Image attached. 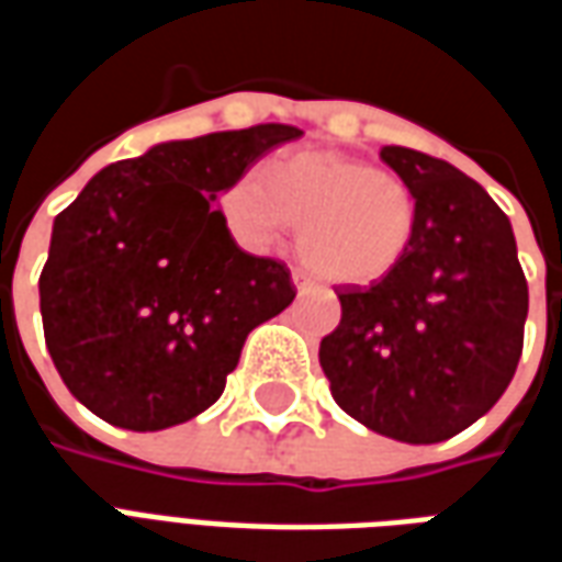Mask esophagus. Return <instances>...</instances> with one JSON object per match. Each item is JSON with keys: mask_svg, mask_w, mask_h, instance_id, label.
<instances>
[{"mask_svg": "<svg viewBox=\"0 0 562 562\" xmlns=\"http://www.w3.org/2000/svg\"><path fill=\"white\" fill-rule=\"evenodd\" d=\"M292 280H294V285H297V292H306V289H313V277H310V273H306V270H301V268H294L292 270Z\"/></svg>", "mask_w": 562, "mask_h": 562, "instance_id": "1", "label": "esophagus"}]
</instances>
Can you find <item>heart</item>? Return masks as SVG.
Returning a JSON list of instances; mask_svg holds the SVG:
<instances>
[{"label": "heart", "mask_w": 562, "mask_h": 562, "mask_svg": "<svg viewBox=\"0 0 562 562\" xmlns=\"http://www.w3.org/2000/svg\"><path fill=\"white\" fill-rule=\"evenodd\" d=\"M225 228L249 249H270L301 225V256L330 282L370 285L409 256L418 232L413 186L328 149L277 159L268 180L246 171L222 189Z\"/></svg>", "instance_id": "heart-1"}]
</instances>
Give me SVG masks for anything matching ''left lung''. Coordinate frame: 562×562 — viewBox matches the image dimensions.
<instances>
[{
	"instance_id": "left-lung-1",
	"label": "left lung",
	"mask_w": 562,
	"mask_h": 562,
	"mask_svg": "<svg viewBox=\"0 0 562 562\" xmlns=\"http://www.w3.org/2000/svg\"><path fill=\"white\" fill-rule=\"evenodd\" d=\"M379 156L418 198L415 244L385 280L337 289L342 316L318 364L355 422L430 446L503 397L530 294L512 222L482 186L418 149L382 147Z\"/></svg>"
}]
</instances>
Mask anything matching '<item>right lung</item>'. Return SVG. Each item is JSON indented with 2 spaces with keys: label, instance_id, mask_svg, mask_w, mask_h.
Here are the masks:
<instances>
[{
  "label": "right lung",
  "instance_id": "right-lung-1",
  "mask_svg": "<svg viewBox=\"0 0 562 562\" xmlns=\"http://www.w3.org/2000/svg\"><path fill=\"white\" fill-rule=\"evenodd\" d=\"M280 123L168 140L108 165L54 222L38 277L47 352L90 413L165 430L220 401L246 334L292 304V270L249 256L213 207L301 138Z\"/></svg>",
  "mask_w": 562,
  "mask_h": 562
}]
</instances>
